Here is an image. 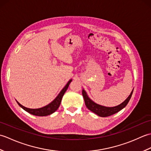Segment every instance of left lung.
<instances>
[{
  "instance_id": "1",
  "label": "left lung",
  "mask_w": 151,
  "mask_h": 151,
  "mask_svg": "<svg viewBox=\"0 0 151 151\" xmlns=\"http://www.w3.org/2000/svg\"><path fill=\"white\" fill-rule=\"evenodd\" d=\"M133 90L134 89H132V92L130 93V95L127 97L126 100L122 102V103L120 104L119 105L116 106H114V107H106V106H101L95 103V102L93 101L90 98H89L84 89H83L82 90V95L84 99L86 107H87L89 110L93 111L95 114H97V115H99V116L105 117L110 116L111 115L117 113L118 111H119L120 110H122V109L126 106L127 104L129 103L131 97H132Z\"/></svg>"
}]
</instances>
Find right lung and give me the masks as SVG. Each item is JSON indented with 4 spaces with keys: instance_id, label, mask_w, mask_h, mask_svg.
<instances>
[{
    "instance_id": "obj_1",
    "label": "right lung",
    "mask_w": 151,
    "mask_h": 151,
    "mask_svg": "<svg viewBox=\"0 0 151 151\" xmlns=\"http://www.w3.org/2000/svg\"><path fill=\"white\" fill-rule=\"evenodd\" d=\"M71 81H72L71 79L69 80V81L67 82V84L65 85V87L62 89V90L60 92V93L55 98V99H54L53 101L51 102L50 104L45 106L44 107L37 108V109H31V108H28L23 106L21 105L17 101V102L18 103V104L20 106L22 109H23V110H24L25 111L28 112V113H30L34 115H36V116H47V115H49L50 114H53L54 112H55L58 110V108H59L64 93H65V91H67V89L68 88L70 83L71 82Z\"/></svg>"
}]
</instances>
